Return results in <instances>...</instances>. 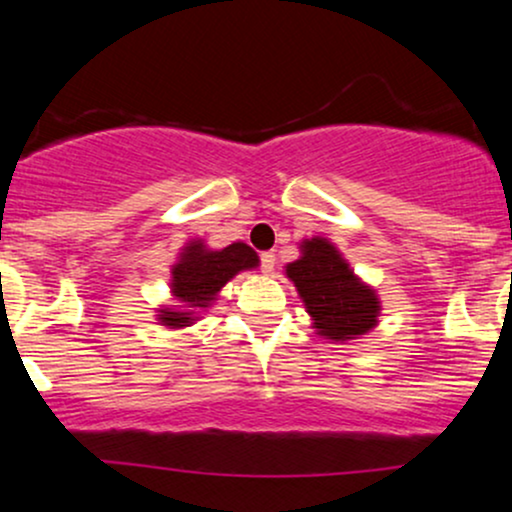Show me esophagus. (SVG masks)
Returning a JSON list of instances; mask_svg holds the SVG:
<instances>
[{"instance_id": "1", "label": "esophagus", "mask_w": 512, "mask_h": 512, "mask_svg": "<svg viewBox=\"0 0 512 512\" xmlns=\"http://www.w3.org/2000/svg\"><path fill=\"white\" fill-rule=\"evenodd\" d=\"M260 262H262V272H267V274L274 272V264H276L274 252H262Z\"/></svg>"}]
</instances>
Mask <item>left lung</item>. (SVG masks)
<instances>
[{"mask_svg": "<svg viewBox=\"0 0 512 512\" xmlns=\"http://www.w3.org/2000/svg\"><path fill=\"white\" fill-rule=\"evenodd\" d=\"M286 276L303 298L320 337L346 342L378 325V296L327 238L303 240L301 257L286 264Z\"/></svg>", "mask_w": 512, "mask_h": 512, "instance_id": "obj_1", "label": "left lung"}]
</instances>
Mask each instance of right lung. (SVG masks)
Here are the masks:
<instances>
[{
    "label": "right lung",
    "instance_id": "obj_1",
    "mask_svg": "<svg viewBox=\"0 0 512 512\" xmlns=\"http://www.w3.org/2000/svg\"><path fill=\"white\" fill-rule=\"evenodd\" d=\"M260 264L257 252L245 243H233L223 250H209L202 240H190L180 260L170 269V291L182 305L158 310V322L170 330H182L197 320V310L209 308L228 281L243 269Z\"/></svg>",
    "mask_w": 512,
    "mask_h": 512
}]
</instances>
